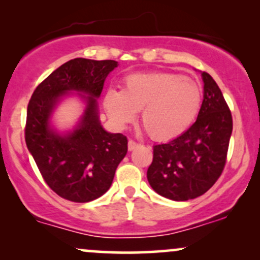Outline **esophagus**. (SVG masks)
I'll list each match as a JSON object with an SVG mask.
<instances>
[{"label":"esophagus","instance_id":"esophagus-1","mask_svg":"<svg viewBox=\"0 0 260 260\" xmlns=\"http://www.w3.org/2000/svg\"><path fill=\"white\" fill-rule=\"evenodd\" d=\"M138 145H139L138 143H136V142H134V140L131 139L129 142H128V150L132 151V150H134V149H136L137 147H138Z\"/></svg>","mask_w":260,"mask_h":260}]
</instances>
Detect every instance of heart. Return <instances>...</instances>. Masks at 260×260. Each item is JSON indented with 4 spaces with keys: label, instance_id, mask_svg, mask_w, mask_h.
Returning a JSON list of instances; mask_svg holds the SVG:
<instances>
[{
    "label": "heart",
    "instance_id": "b5f03b06",
    "mask_svg": "<svg viewBox=\"0 0 260 260\" xmlns=\"http://www.w3.org/2000/svg\"><path fill=\"white\" fill-rule=\"evenodd\" d=\"M203 92L193 79L178 73H134L123 79L122 90L104 96L107 115L118 126L140 120L155 140H171L184 133L201 111Z\"/></svg>",
    "mask_w": 260,
    "mask_h": 260
}]
</instances>
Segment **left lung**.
Returning <instances> with one entry per match:
<instances>
[{
  "label": "left lung",
  "mask_w": 260,
  "mask_h": 260,
  "mask_svg": "<svg viewBox=\"0 0 260 260\" xmlns=\"http://www.w3.org/2000/svg\"><path fill=\"white\" fill-rule=\"evenodd\" d=\"M204 94L197 121L166 144L154 145L147 177L160 196L176 202L194 199L214 186L225 168L232 116L213 77L202 73Z\"/></svg>",
  "instance_id": "left-lung-1"
}]
</instances>
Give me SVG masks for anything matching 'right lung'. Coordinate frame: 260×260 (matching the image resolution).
I'll list each match as a JSON object with an SVG mask.
<instances>
[{"label": "right lung", "mask_w": 260, "mask_h": 260, "mask_svg": "<svg viewBox=\"0 0 260 260\" xmlns=\"http://www.w3.org/2000/svg\"><path fill=\"white\" fill-rule=\"evenodd\" d=\"M117 66L112 59H71L37 86L28 104L26 147L47 186L67 201L86 203L106 193L127 154V137L106 132L98 113L104 83ZM70 91H78L87 106L77 127L62 135L52 128L51 116Z\"/></svg>", "instance_id": "obj_1"}]
</instances>
